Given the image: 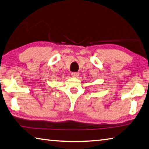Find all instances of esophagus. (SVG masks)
Here are the masks:
<instances>
[{"label":"esophagus","instance_id":"obj_1","mask_svg":"<svg viewBox=\"0 0 149 149\" xmlns=\"http://www.w3.org/2000/svg\"><path fill=\"white\" fill-rule=\"evenodd\" d=\"M71 74H72V76L73 77H78L79 76V72H73L71 73Z\"/></svg>","mask_w":149,"mask_h":149}]
</instances>
